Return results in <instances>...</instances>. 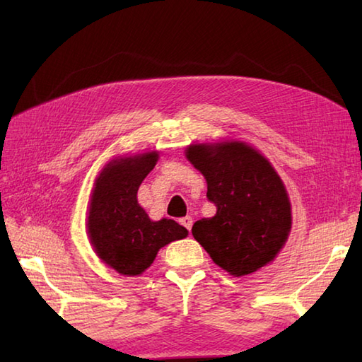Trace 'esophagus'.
Wrapping results in <instances>:
<instances>
[{
	"label": "esophagus",
	"mask_w": 362,
	"mask_h": 362,
	"mask_svg": "<svg viewBox=\"0 0 362 362\" xmlns=\"http://www.w3.org/2000/svg\"><path fill=\"white\" fill-rule=\"evenodd\" d=\"M180 224H182L183 227H185V228L188 230V232H189L191 227H193V218H191V216H185V218H182V219H180Z\"/></svg>",
	"instance_id": "obj_1"
}]
</instances>
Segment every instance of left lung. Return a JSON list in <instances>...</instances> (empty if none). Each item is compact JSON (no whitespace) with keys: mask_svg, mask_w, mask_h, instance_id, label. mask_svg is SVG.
I'll list each match as a JSON object with an SVG mask.
<instances>
[{"mask_svg":"<svg viewBox=\"0 0 362 362\" xmlns=\"http://www.w3.org/2000/svg\"><path fill=\"white\" fill-rule=\"evenodd\" d=\"M187 158L206 180L213 218L196 221L194 240L219 267L249 275L276 257L291 232V204L272 165L243 141L191 144Z\"/></svg>","mask_w":362,"mask_h":362,"instance_id":"8db88e82","label":"left lung"}]
</instances>
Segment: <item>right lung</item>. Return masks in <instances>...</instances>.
Listing matches in <instances>:
<instances>
[{
    "label": "right lung",
    "instance_id": "obj_1",
    "mask_svg": "<svg viewBox=\"0 0 362 362\" xmlns=\"http://www.w3.org/2000/svg\"><path fill=\"white\" fill-rule=\"evenodd\" d=\"M158 160V152L119 157L98 175L88 209V236L107 266L118 274H143L166 244L183 240L188 230L173 219L151 221L136 193Z\"/></svg>",
    "mask_w": 362,
    "mask_h": 362
}]
</instances>
